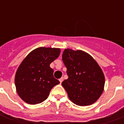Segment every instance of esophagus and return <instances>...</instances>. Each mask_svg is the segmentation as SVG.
<instances>
[{
	"label": "esophagus",
	"instance_id": "34e87169",
	"mask_svg": "<svg viewBox=\"0 0 124 124\" xmlns=\"http://www.w3.org/2000/svg\"><path fill=\"white\" fill-rule=\"evenodd\" d=\"M63 80H64V78H62H62H60V79H59V81H60V84L62 83V81H63Z\"/></svg>",
	"mask_w": 124,
	"mask_h": 124
}]
</instances>
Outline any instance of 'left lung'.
Instances as JSON below:
<instances>
[{
  "label": "left lung",
  "instance_id": "left-lung-1",
  "mask_svg": "<svg viewBox=\"0 0 124 124\" xmlns=\"http://www.w3.org/2000/svg\"><path fill=\"white\" fill-rule=\"evenodd\" d=\"M62 60L68 78L62 86L74 104L80 106L93 104L104 91L105 77L95 60L82 50L65 49Z\"/></svg>",
  "mask_w": 124,
  "mask_h": 124
}]
</instances>
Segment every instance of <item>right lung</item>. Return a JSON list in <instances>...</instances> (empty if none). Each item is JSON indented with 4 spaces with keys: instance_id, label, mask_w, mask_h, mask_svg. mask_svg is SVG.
I'll return each instance as SVG.
<instances>
[{
    "instance_id": "add662e5",
    "label": "right lung",
    "mask_w": 124,
    "mask_h": 124,
    "mask_svg": "<svg viewBox=\"0 0 124 124\" xmlns=\"http://www.w3.org/2000/svg\"><path fill=\"white\" fill-rule=\"evenodd\" d=\"M60 49L40 47L30 52L18 66L15 86L18 96L29 104L47 99L51 89L60 84L50 64L59 56Z\"/></svg>"
}]
</instances>
